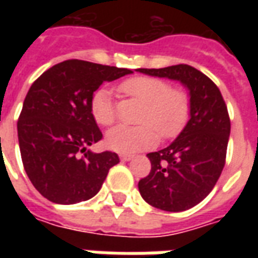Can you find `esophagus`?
<instances>
[{"instance_id":"1","label":"esophagus","mask_w":258,"mask_h":258,"mask_svg":"<svg viewBox=\"0 0 258 258\" xmlns=\"http://www.w3.org/2000/svg\"><path fill=\"white\" fill-rule=\"evenodd\" d=\"M120 159H121L123 162H128V160L133 159V155H125V153H124V155H120Z\"/></svg>"}]
</instances>
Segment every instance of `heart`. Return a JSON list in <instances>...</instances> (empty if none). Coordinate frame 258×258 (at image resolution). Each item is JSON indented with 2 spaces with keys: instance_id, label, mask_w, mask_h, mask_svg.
Listing matches in <instances>:
<instances>
[{
  "instance_id": "heart-1",
  "label": "heart",
  "mask_w": 258,
  "mask_h": 258,
  "mask_svg": "<svg viewBox=\"0 0 258 258\" xmlns=\"http://www.w3.org/2000/svg\"><path fill=\"white\" fill-rule=\"evenodd\" d=\"M123 95L141 102L144 107L138 114L141 125H117L106 134V146L118 153H134L155 145L159 137L173 138L184 128L189 118V95L181 88H171L166 80L137 76L118 85ZM91 114L96 123L109 127L114 123L117 112L112 94L105 88L94 92L91 98Z\"/></svg>"
}]
</instances>
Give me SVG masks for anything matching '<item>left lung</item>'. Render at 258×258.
<instances>
[{
	"instance_id": "1",
	"label": "left lung",
	"mask_w": 258,
	"mask_h": 258,
	"mask_svg": "<svg viewBox=\"0 0 258 258\" xmlns=\"http://www.w3.org/2000/svg\"><path fill=\"white\" fill-rule=\"evenodd\" d=\"M138 70L178 80L189 90V121L173 144L148 153L151 173L138 182L141 196L153 207L188 210L210 194L225 166L231 133L227 105L218 87L189 64Z\"/></svg>"
}]
</instances>
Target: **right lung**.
<instances>
[{
  "label": "right lung",
  "instance_id": "right-lung-1",
  "mask_svg": "<svg viewBox=\"0 0 258 258\" xmlns=\"http://www.w3.org/2000/svg\"><path fill=\"white\" fill-rule=\"evenodd\" d=\"M87 60L55 64L31 84L18 120L20 155L27 177L40 194L59 205L91 199L101 189L117 153H94L102 140L91 114V98L102 83L131 74Z\"/></svg>",
  "mask_w": 258,
  "mask_h": 258
}]
</instances>
